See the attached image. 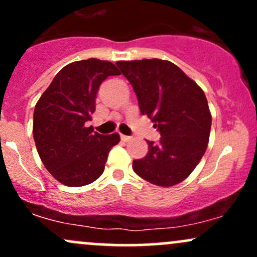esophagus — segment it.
<instances>
[{
	"mask_svg": "<svg viewBox=\"0 0 257 257\" xmlns=\"http://www.w3.org/2000/svg\"><path fill=\"white\" fill-rule=\"evenodd\" d=\"M120 139H122L123 141H129V140H131V137H128V135L120 134Z\"/></svg>",
	"mask_w": 257,
	"mask_h": 257,
	"instance_id": "1",
	"label": "esophagus"
}]
</instances>
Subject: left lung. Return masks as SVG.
Listing matches in <instances>:
<instances>
[{"label": "left lung", "mask_w": 257, "mask_h": 257, "mask_svg": "<svg viewBox=\"0 0 257 257\" xmlns=\"http://www.w3.org/2000/svg\"><path fill=\"white\" fill-rule=\"evenodd\" d=\"M137 94L141 114L155 123L159 143L133 161V169L153 185L169 187L193 172L208 146L211 114L204 91L168 60L117 61Z\"/></svg>", "instance_id": "8db88e82"}]
</instances>
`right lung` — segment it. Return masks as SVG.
<instances>
[{
	"label": "right lung",
	"mask_w": 257,
	"mask_h": 257,
	"mask_svg": "<svg viewBox=\"0 0 257 257\" xmlns=\"http://www.w3.org/2000/svg\"><path fill=\"white\" fill-rule=\"evenodd\" d=\"M119 75L110 61L88 59L57 73L34 111V140L41 161L54 179L70 187L91 184L104 173L117 133L102 135L85 123L95 111L100 84Z\"/></svg>",
	"instance_id": "obj_1"
}]
</instances>
